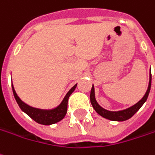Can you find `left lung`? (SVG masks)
Listing matches in <instances>:
<instances>
[{
  "mask_svg": "<svg viewBox=\"0 0 155 155\" xmlns=\"http://www.w3.org/2000/svg\"><path fill=\"white\" fill-rule=\"evenodd\" d=\"M151 79H152V77H151V74H150L149 84H148V90L146 91L145 95L143 96V97L140 100L138 103H137L135 105L131 106L130 108H126V109H124V110H121V111H108V110L104 109L96 101L93 86L91 87V94H90V100H91V105L96 110V112L104 118H106V119L110 120H114V121H124V120H126L130 119V117H132L139 110V108L143 106V104L146 102V100H147L148 97V94H149V91H150V88H151Z\"/></svg>",
  "mask_w": 155,
  "mask_h": 155,
  "instance_id": "1",
  "label": "left lung"
}]
</instances>
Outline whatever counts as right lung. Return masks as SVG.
Wrapping results in <instances>:
<instances>
[{"instance_id":"right-lung-1","label":"right lung","mask_w":155,"mask_h":155,"mask_svg":"<svg viewBox=\"0 0 155 155\" xmlns=\"http://www.w3.org/2000/svg\"><path fill=\"white\" fill-rule=\"evenodd\" d=\"M76 86H77V84L74 85L69 90V92L66 94L65 97L63 100V102L60 104L59 106H58L57 108H53V109H48V110L33 108V107H30L29 105L25 104L18 97L12 85V92H13L14 97H15L16 101H17V103L18 104L19 108L25 113L27 114L31 119H33L35 122H37L39 124H41V125H45V126H49V125L55 124V123L60 121L61 120L64 119L65 114L67 113L68 100H69V96L71 95V93L74 91Z\"/></svg>"}]
</instances>
